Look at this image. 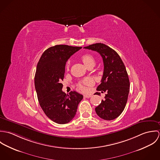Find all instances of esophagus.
I'll use <instances>...</instances> for the list:
<instances>
[{
	"label": "esophagus",
	"mask_w": 160,
	"mask_h": 160,
	"mask_svg": "<svg viewBox=\"0 0 160 160\" xmlns=\"http://www.w3.org/2000/svg\"><path fill=\"white\" fill-rule=\"evenodd\" d=\"M84 97L85 98H90V97H91L92 95L91 94H88V95H84Z\"/></svg>",
	"instance_id": "esophagus-1"
}]
</instances>
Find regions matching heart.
Listing matches in <instances>:
<instances>
[{"instance_id":"1","label":"heart","mask_w":160,"mask_h":160,"mask_svg":"<svg viewBox=\"0 0 160 160\" xmlns=\"http://www.w3.org/2000/svg\"><path fill=\"white\" fill-rule=\"evenodd\" d=\"M81 60L87 68H88L91 66L94 67L95 65V60L94 57L91 54L86 53V54L83 55L81 57ZM69 66H70V62L68 61V62L66 64L67 69H69ZM93 84V81L92 79L91 78H86L84 80H82V81L79 82L77 84V86H78V88L79 90L82 92H86L87 91L88 89V87L91 86Z\"/></svg>"}]
</instances>
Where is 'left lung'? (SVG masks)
<instances>
[{
  "label": "left lung",
  "mask_w": 160,
  "mask_h": 160,
  "mask_svg": "<svg viewBox=\"0 0 160 160\" xmlns=\"http://www.w3.org/2000/svg\"><path fill=\"white\" fill-rule=\"evenodd\" d=\"M84 48L97 52L102 57L103 74L97 90L107 93L95 108V112L103 119L113 120L122 113L128 101L130 82L126 67L118 53L104 44L96 43Z\"/></svg>",
  "instance_id": "left-lung-1"
}]
</instances>
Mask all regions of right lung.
Wrapping results in <instances>:
<instances>
[{
	"mask_svg": "<svg viewBox=\"0 0 160 160\" xmlns=\"http://www.w3.org/2000/svg\"><path fill=\"white\" fill-rule=\"evenodd\" d=\"M81 47L57 45L42 53L37 65L35 89L39 105L46 116L53 122L63 124L76 115L83 95L76 91H62L65 65L69 57Z\"/></svg>",
	"mask_w": 160,
	"mask_h": 160,
	"instance_id": "right-lung-1",
	"label": "right lung"
}]
</instances>
